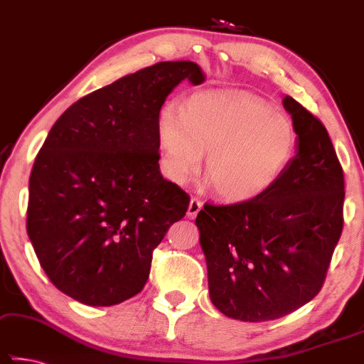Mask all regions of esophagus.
<instances>
[{"mask_svg":"<svg viewBox=\"0 0 364 364\" xmlns=\"http://www.w3.org/2000/svg\"><path fill=\"white\" fill-rule=\"evenodd\" d=\"M203 203L200 202L198 198H192L191 203H188V208H187V217L188 218H195L198 215L200 210H202Z\"/></svg>","mask_w":364,"mask_h":364,"instance_id":"1","label":"esophagus"}]
</instances>
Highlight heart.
<instances>
[{
  "instance_id": "b5f03b06",
  "label": "heart",
  "mask_w": 364,
  "mask_h": 364,
  "mask_svg": "<svg viewBox=\"0 0 364 364\" xmlns=\"http://www.w3.org/2000/svg\"><path fill=\"white\" fill-rule=\"evenodd\" d=\"M156 129L166 176L183 183L208 151L205 177L228 202H250L271 191L299 146L294 121L247 95L200 92L183 112L167 103Z\"/></svg>"
}]
</instances>
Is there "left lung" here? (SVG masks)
<instances>
[{
  "instance_id": "8db88e82",
  "label": "left lung",
  "mask_w": 364,
  "mask_h": 364,
  "mask_svg": "<svg viewBox=\"0 0 364 364\" xmlns=\"http://www.w3.org/2000/svg\"><path fill=\"white\" fill-rule=\"evenodd\" d=\"M299 134L291 166L250 202L205 203L195 220L215 307L243 322L281 318L323 286L343 230L345 181L325 126L282 98Z\"/></svg>"
}]
</instances>
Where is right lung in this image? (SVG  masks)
<instances>
[{"instance_id": "right-lung-1", "label": "right lung", "mask_w": 364, "mask_h": 364, "mask_svg": "<svg viewBox=\"0 0 364 364\" xmlns=\"http://www.w3.org/2000/svg\"><path fill=\"white\" fill-rule=\"evenodd\" d=\"M191 60L159 62L87 95L55 121L29 177L28 235L50 282L93 307L143 291L152 251L191 197L159 171L157 117Z\"/></svg>"}]
</instances>
